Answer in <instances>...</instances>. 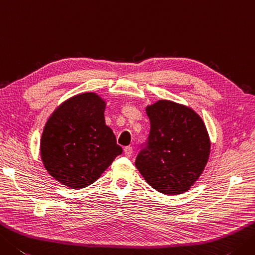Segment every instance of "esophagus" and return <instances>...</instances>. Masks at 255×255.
I'll list each match as a JSON object with an SVG mask.
<instances>
[{
  "label": "esophagus",
  "mask_w": 255,
  "mask_h": 255,
  "mask_svg": "<svg viewBox=\"0 0 255 255\" xmlns=\"http://www.w3.org/2000/svg\"><path fill=\"white\" fill-rule=\"evenodd\" d=\"M124 153H125V156L130 157L131 153H132V147H130V146L125 147V148H124Z\"/></svg>",
  "instance_id": "34e87169"
}]
</instances>
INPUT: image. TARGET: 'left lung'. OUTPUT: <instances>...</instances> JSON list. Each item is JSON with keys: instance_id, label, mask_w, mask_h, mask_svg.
<instances>
[{"instance_id": "1", "label": "left lung", "mask_w": 255, "mask_h": 255, "mask_svg": "<svg viewBox=\"0 0 255 255\" xmlns=\"http://www.w3.org/2000/svg\"><path fill=\"white\" fill-rule=\"evenodd\" d=\"M146 113L150 132L134 164L157 191L167 196L188 191L210 154L206 125L190 107L164 99L147 106Z\"/></svg>"}]
</instances>
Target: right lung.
Masks as SVG:
<instances>
[{
  "label": "right lung",
  "instance_id": "1",
  "mask_svg": "<svg viewBox=\"0 0 255 255\" xmlns=\"http://www.w3.org/2000/svg\"><path fill=\"white\" fill-rule=\"evenodd\" d=\"M105 108L106 103L97 94H79L55 109L45 125L42 161L64 186H91L122 154V147L105 123Z\"/></svg>",
  "mask_w": 255,
  "mask_h": 255
}]
</instances>
